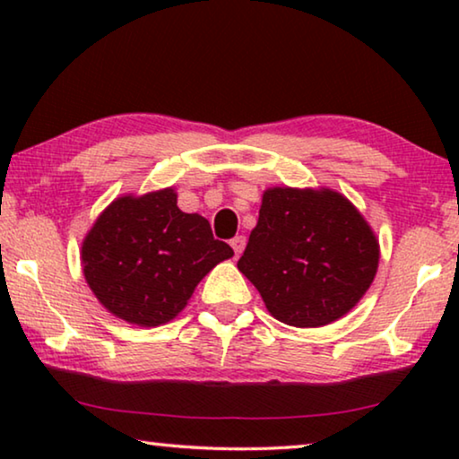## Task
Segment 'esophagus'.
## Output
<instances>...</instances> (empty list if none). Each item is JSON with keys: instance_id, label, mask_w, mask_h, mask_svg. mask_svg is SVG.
<instances>
[{"instance_id": "34e87169", "label": "esophagus", "mask_w": 459, "mask_h": 459, "mask_svg": "<svg viewBox=\"0 0 459 459\" xmlns=\"http://www.w3.org/2000/svg\"><path fill=\"white\" fill-rule=\"evenodd\" d=\"M230 244H231V248H234L236 256H240V255H242V250H244V247H247V238H244V236H236L234 240H231Z\"/></svg>"}]
</instances>
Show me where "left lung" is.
Instances as JSON below:
<instances>
[{
  "label": "left lung",
  "mask_w": 459,
  "mask_h": 459,
  "mask_svg": "<svg viewBox=\"0 0 459 459\" xmlns=\"http://www.w3.org/2000/svg\"><path fill=\"white\" fill-rule=\"evenodd\" d=\"M374 230L330 187H267L238 269L267 311L294 328L328 325L353 309L378 272Z\"/></svg>",
  "instance_id": "left-lung-1"
}]
</instances>
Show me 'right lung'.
Here are the masks:
<instances>
[{
	"label": "right lung",
	"instance_id": "obj_1",
	"mask_svg": "<svg viewBox=\"0 0 459 459\" xmlns=\"http://www.w3.org/2000/svg\"><path fill=\"white\" fill-rule=\"evenodd\" d=\"M231 256L203 215L179 209L173 187L115 198L81 244V267L100 305L142 328L178 317L200 280Z\"/></svg>",
	"mask_w": 459,
	"mask_h": 459
}]
</instances>
